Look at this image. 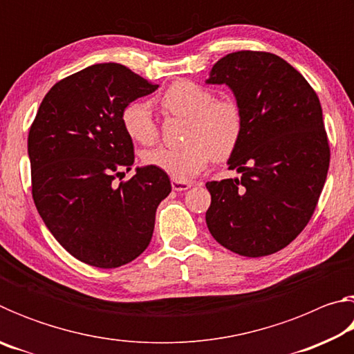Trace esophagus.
Here are the masks:
<instances>
[{
  "label": "esophagus",
  "instance_id": "34e87169",
  "mask_svg": "<svg viewBox=\"0 0 354 354\" xmlns=\"http://www.w3.org/2000/svg\"><path fill=\"white\" fill-rule=\"evenodd\" d=\"M171 187L176 192H183L192 187V184L187 181H179V179H171Z\"/></svg>",
  "mask_w": 354,
  "mask_h": 354
}]
</instances>
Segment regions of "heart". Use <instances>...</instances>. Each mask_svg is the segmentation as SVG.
<instances>
[{
    "label": "heart",
    "instance_id": "b5f03b06",
    "mask_svg": "<svg viewBox=\"0 0 354 354\" xmlns=\"http://www.w3.org/2000/svg\"><path fill=\"white\" fill-rule=\"evenodd\" d=\"M160 104L176 117L189 120L183 147H159L143 154L149 167L173 179H189L215 159H225L234 151L243 133V113L232 98H214L211 91L192 81H178L167 88ZM122 124L134 142L153 145L158 140V124L151 109L143 101H133L122 111Z\"/></svg>",
    "mask_w": 354,
    "mask_h": 354
}]
</instances>
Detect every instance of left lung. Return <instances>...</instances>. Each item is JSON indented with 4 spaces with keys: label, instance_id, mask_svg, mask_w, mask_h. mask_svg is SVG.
Segmentation results:
<instances>
[{
    "label": "left lung",
    "instance_id": "1",
    "mask_svg": "<svg viewBox=\"0 0 354 354\" xmlns=\"http://www.w3.org/2000/svg\"><path fill=\"white\" fill-rule=\"evenodd\" d=\"M207 84H226L243 113L227 160L241 178L206 183V223L225 248L248 257L277 253L313 217L329 169L319 97L303 75L266 51H236L214 65Z\"/></svg>",
    "mask_w": 354,
    "mask_h": 354
}]
</instances>
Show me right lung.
Masks as SVG:
<instances>
[{"label":"right lung","mask_w":354,"mask_h":354,"mask_svg":"<svg viewBox=\"0 0 354 354\" xmlns=\"http://www.w3.org/2000/svg\"><path fill=\"white\" fill-rule=\"evenodd\" d=\"M158 87L124 65L95 64L56 82L29 129L35 207L56 241L88 266L115 268L140 256L171 192L167 173L149 165L115 183L134 164L122 111Z\"/></svg>","instance_id":"1"}]
</instances>
